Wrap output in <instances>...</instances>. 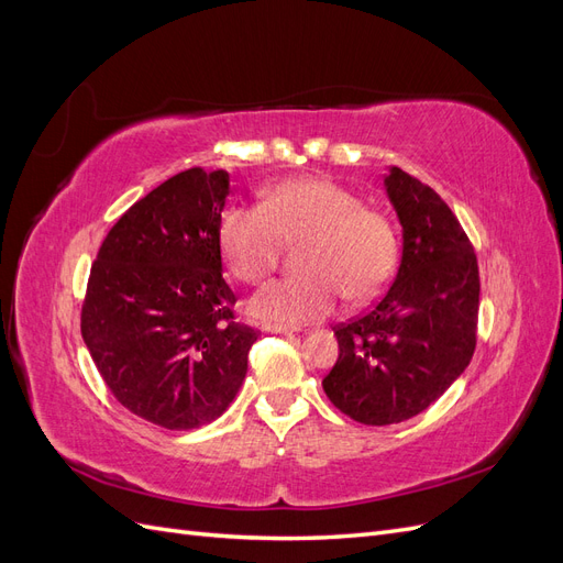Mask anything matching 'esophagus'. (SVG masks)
Listing matches in <instances>:
<instances>
[{"label":"esophagus","mask_w":563,"mask_h":563,"mask_svg":"<svg viewBox=\"0 0 563 563\" xmlns=\"http://www.w3.org/2000/svg\"><path fill=\"white\" fill-rule=\"evenodd\" d=\"M265 333H296V327H286V323H263Z\"/></svg>","instance_id":"34e87169"}]
</instances>
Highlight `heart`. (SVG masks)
Masks as SVG:
<instances>
[{"mask_svg":"<svg viewBox=\"0 0 563 563\" xmlns=\"http://www.w3.org/2000/svg\"><path fill=\"white\" fill-rule=\"evenodd\" d=\"M300 234L298 267L305 272L258 288L249 300L253 317L277 323L321 319L343 294L352 300L373 298L395 272L399 244L391 220L329 178L277 183L261 203L232 201L218 220L220 253L244 282L269 275L279 236Z\"/></svg>","mask_w":563,"mask_h":563,"instance_id":"heart-1","label":"heart"}]
</instances>
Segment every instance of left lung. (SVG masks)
Returning a JSON list of instances; mask_svg holds the SVG:
<instances>
[{
    "mask_svg": "<svg viewBox=\"0 0 563 563\" xmlns=\"http://www.w3.org/2000/svg\"><path fill=\"white\" fill-rule=\"evenodd\" d=\"M385 192L401 225L395 282L373 308L335 329L338 362L323 391L364 424H395L463 376L479 317V267L457 218L432 187L391 166Z\"/></svg>",
    "mask_w": 563,
    "mask_h": 563,
    "instance_id": "obj_1",
    "label": "left lung"
}]
</instances>
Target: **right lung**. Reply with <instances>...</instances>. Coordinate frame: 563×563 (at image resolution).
<instances>
[{
  "label": "right lung",
  "instance_id": "add662e5",
  "mask_svg": "<svg viewBox=\"0 0 563 563\" xmlns=\"http://www.w3.org/2000/svg\"><path fill=\"white\" fill-rule=\"evenodd\" d=\"M223 168L168 178L117 220L91 267L81 338L114 399L166 430L223 416L258 333L232 321L218 220Z\"/></svg>",
  "mask_w": 563,
  "mask_h": 563
}]
</instances>
